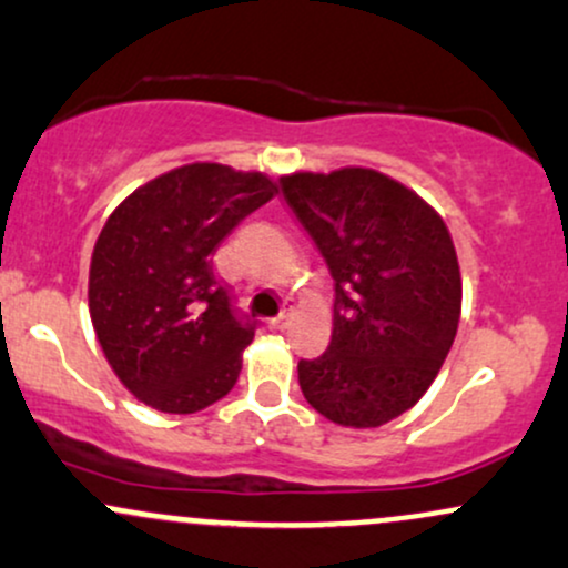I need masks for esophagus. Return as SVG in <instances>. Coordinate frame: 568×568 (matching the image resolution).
I'll return each instance as SVG.
<instances>
[{"label": "esophagus", "mask_w": 568, "mask_h": 568, "mask_svg": "<svg viewBox=\"0 0 568 568\" xmlns=\"http://www.w3.org/2000/svg\"><path fill=\"white\" fill-rule=\"evenodd\" d=\"M288 321H291V310H283L277 317H272L270 328L272 331H285V328H288Z\"/></svg>", "instance_id": "34e87169"}]
</instances>
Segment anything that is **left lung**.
Listing matches in <instances>:
<instances>
[{
	"mask_svg": "<svg viewBox=\"0 0 568 568\" xmlns=\"http://www.w3.org/2000/svg\"><path fill=\"white\" fill-rule=\"evenodd\" d=\"M285 202L321 247L336 285L334 334L298 384L342 427H382L419 403L452 349L462 275L446 221L371 168L298 171Z\"/></svg>",
	"mask_w": 568,
	"mask_h": 568,
	"instance_id": "8db88e82",
	"label": "left lung"
}]
</instances>
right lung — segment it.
<instances>
[{"instance_id": "right-lung-1", "label": "right lung", "mask_w": 568, "mask_h": 568, "mask_svg": "<svg viewBox=\"0 0 568 568\" xmlns=\"http://www.w3.org/2000/svg\"><path fill=\"white\" fill-rule=\"evenodd\" d=\"M275 194L258 171L192 162L146 181L106 219L90 258V321L141 403L197 414L234 387L253 323L232 312L213 253Z\"/></svg>"}]
</instances>
